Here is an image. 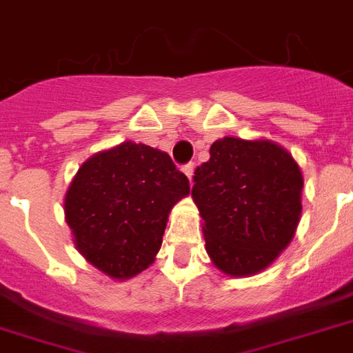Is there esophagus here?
<instances>
[{"label": "esophagus", "mask_w": 353, "mask_h": 353, "mask_svg": "<svg viewBox=\"0 0 353 353\" xmlns=\"http://www.w3.org/2000/svg\"><path fill=\"white\" fill-rule=\"evenodd\" d=\"M194 168H196V166H194V163H188V165H185V166H183V172H185V176H187L188 179H190V181H192V176H194Z\"/></svg>", "instance_id": "esophagus-1"}]
</instances>
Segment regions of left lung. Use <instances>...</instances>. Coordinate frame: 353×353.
<instances>
[{
  "instance_id": "8db88e82",
  "label": "left lung",
  "mask_w": 353,
  "mask_h": 353,
  "mask_svg": "<svg viewBox=\"0 0 353 353\" xmlns=\"http://www.w3.org/2000/svg\"><path fill=\"white\" fill-rule=\"evenodd\" d=\"M302 172L280 144L223 137L194 172L205 249L221 273L251 276L290 245L301 220Z\"/></svg>"
}]
</instances>
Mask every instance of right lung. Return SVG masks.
Segmentation results:
<instances>
[{
  "label": "right lung",
  "mask_w": 353,
  "mask_h": 353,
  "mask_svg": "<svg viewBox=\"0 0 353 353\" xmlns=\"http://www.w3.org/2000/svg\"><path fill=\"white\" fill-rule=\"evenodd\" d=\"M188 192L170 155L126 141L80 166L63 212L80 254L108 276L126 280L154 262L172 207Z\"/></svg>",
  "instance_id": "add662e5"
}]
</instances>
